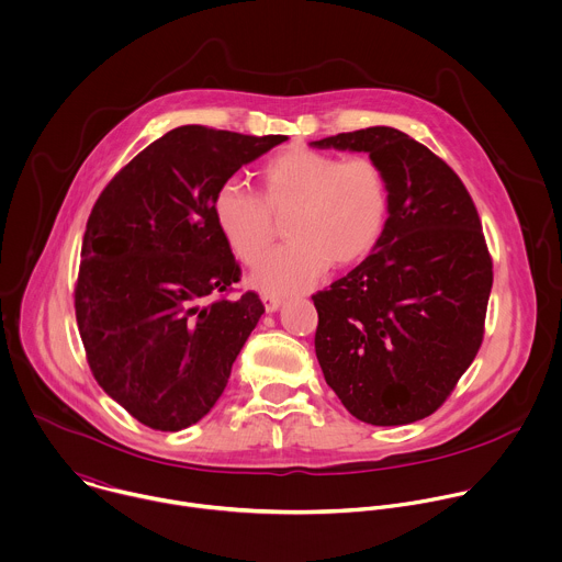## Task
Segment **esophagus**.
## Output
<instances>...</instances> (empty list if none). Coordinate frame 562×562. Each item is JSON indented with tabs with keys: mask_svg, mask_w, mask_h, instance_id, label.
I'll return each instance as SVG.
<instances>
[{
	"mask_svg": "<svg viewBox=\"0 0 562 562\" xmlns=\"http://www.w3.org/2000/svg\"><path fill=\"white\" fill-rule=\"evenodd\" d=\"M261 301L266 305V312H277L281 307V303H283L279 296H270V294H263Z\"/></svg>",
	"mask_w": 562,
	"mask_h": 562,
	"instance_id": "obj_1",
	"label": "esophagus"
}]
</instances>
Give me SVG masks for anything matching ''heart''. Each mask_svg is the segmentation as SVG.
<instances>
[{"instance_id": "obj_1", "label": "heart", "mask_w": 562, "mask_h": 562, "mask_svg": "<svg viewBox=\"0 0 562 562\" xmlns=\"http://www.w3.org/2000/svg\"><path fill=\"white\" fill-rule=\"evenodd\" d=\"M213 220L228 250L257 266L273 240V217H289L291 244L252 274L266 294H294L329 266L364 259L382 235L389 189L378 162L367 156L338 160L310 147H288L259 169V195L226 182L213 195Z\"/></svg>"}]
</instances>
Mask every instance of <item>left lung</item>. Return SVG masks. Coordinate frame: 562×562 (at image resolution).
<instances>
[{
  "label": "left lung",
  "instance_id": "1",
  "mask_svg": "<svg viewBox=\"0 0 562 562\" xmlns=\"http://www.w3.org/2000/svg\"><path fill=\"white\" fill-rule=\"evenodd\" d=\"M310 145L369 154L389 189L373 252L312 296L323 375L360 422L424 419L483 340L492 259L474 202L441 158L400 130L367 127Z\"/></svg>",
  "mask_w": 562,
  "mask_h": 562
}]
</instances>
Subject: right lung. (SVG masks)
I'll list each match as a JSON object with an SVG mask.
<instances>
[{"label":"right lung","instance_id":"right-lung-1","mask_svg":"<svg viewBox=\"0 0 562 562\" xmlns=\"http://www.w3.org/2000/svg\"><path fill=\"white\" fill-rule=\"evenodd\" d=\"M288 136L202 125L171 130L97 200L81 246L75 310L88 364L132 417L156 430L200 422L257 327L255 292L213 220V195Z\"/></svg>","mask_w":562,"mask_h":562}]
</instances>
